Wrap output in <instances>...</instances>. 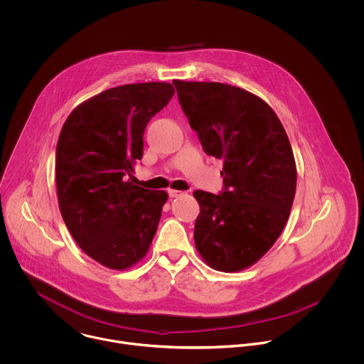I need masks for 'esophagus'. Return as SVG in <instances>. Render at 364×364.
I'll use <instances>...</instances> for the list:
<instances>
[{
    "label": "esophagus",
    "mask_w": 364,
    "mask_h": 364,
    "mask_svg": "<svg viewBox=\"0 0 364 364\" xmlns=\"http://www.w3.org/2000/svg\"><path fill=\"white\" fill-rule=\"evenodd\" d=\"M168 195H169V198H179V196H182V195H183V192H182V191L169 189V191H168Z\"/></svg>",
    "instance_id": "esophagus-1"
}]
</instances>
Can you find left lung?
<instances>
[{"instance_id": "left-lung-1", "label": "left lung", "mask_w": 364, "mask_h": 364, "mask_svg": "<svg viewBox=\"0 0 364 364\" xmlns=\"http://www.w3.org/2000/svg\"><path fill=\"white\" fill-rule=\"evenodd\" d=\"M173 85L205 153L223 159V192H193L200 206L196 250L215 270H242L272 248L290 215L297 169L289 137L273 109L245 90Z\"/></svg>"}]
</instances>
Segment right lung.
<instances>
[{"mask_svg":"<svg viewBox=\"0 0 364 364\" xmlns=\"http://www.w3.org/2000/svg\"><path fill=\"white\" fill-rule=\"evenodd\" d=\"M168 82L129 84L78 105L55 149V185L63 220L80 248L109 269L143 259L156 232L165 191L132 182L143 134L171 101Z\"/></svg>","mask_w":364,"mask_h":364,"instance_id":"obj_1","label":"right lung"}]
</instances>
